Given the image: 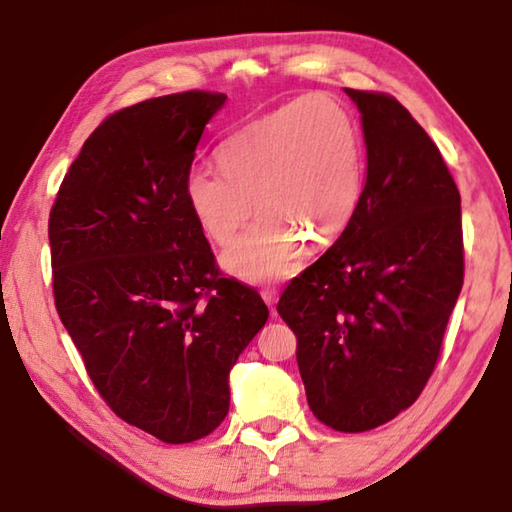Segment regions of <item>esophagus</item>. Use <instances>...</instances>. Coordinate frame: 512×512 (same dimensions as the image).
I'll return each instance as SVG.
<instances>
[{
	"label": "esophagus",
	"instance_id": "34e87169",
	"mask_svg": "<svg viewBox=\"0 0 512 512\" xmlns=\"http://www.w3.org/2000/svg\"><path fill=\"white\" fill-rule=\"evenodd\" d=\"M262 298H264V302L271 309H275V302H277V291L275 289H264L262 291Z\"/></svg>",
	"mask_w": 512,
	"mask_h": 512
}]
</instances>
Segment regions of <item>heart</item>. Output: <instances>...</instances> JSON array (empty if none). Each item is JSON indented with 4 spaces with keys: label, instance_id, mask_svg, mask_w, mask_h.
Masks as SVG:
<instances>
[{
    "label": "heart",
    "instance_id": "heart-1",
    "mask_svg": "<svg viewBox=\"0 0 512 512\" xmlns=\"http://www.w3.org/2000/svg\"><path fill=\"white\" fill-rule=\"evenodd\" d=\"M221 171L194 167L185 201L205 237L228 246L223 266L248 282L287 277L305 239L327 244L348 225L361 194L357 126L327 94L282 103L250 119L219 146Z\"/></svg>",
    "mask_w": 512,
    "mask_h": 512
}]
</instances>
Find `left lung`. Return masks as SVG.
I'll return each instance as SVG.
<instances>
[{
	"label": "left lung",
	"instance_id": "8db88e82",
	"mask_svg": "<svg viewBox=\"0 0 512 512\" xmlns=\"http://www.w3.org/2000/svg\"><path fill=\"white\" fill-rule=\"evenodd\" d=\"M345 94L361 112L366 185L341 237L284 289L309 409L359 433L418 400L463 287L461 194L438 146L384 92Z\"/></svg>",
	"mask_w": 512,
	"mask_h": 512
}]
</instances>
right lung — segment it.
Segmentation results:
<instances>
[{
	"label": "right lung",
	"instance_id": "right-lung-1",
	"mask_svg": "<svg viewBox=\"0 0 512 512\" xmlns=\"http://www.w3.org/2000/svg\"><path fill=\"white\" fill-rule=\"evenodd\" d=\"M225 94L146 99L101 121L49 214L58 316L115 415L180 445L230 409L228 375L268 307L221 277L185 201L205 124Z\"/></svg>",
	"mask_w": 512,
	"mask_h": 512
}]
</instances>
